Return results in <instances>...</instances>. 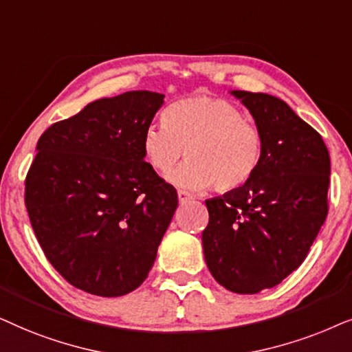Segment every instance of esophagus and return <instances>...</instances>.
<instances>
[{
    "label": "esophagus",
    "mask_w": 352,
    "mask_h": 352,
    "mask_svg": "<svg viewBox=\"0 0 352 352\" xmlns=\"http://www.w3.org/2000/svg\"><path fill=\"white\" fill-rule=\"evenodd\" d=\"M177 195H179V201H180L182 204H184V203H188L190 199H193V196H191V195L188 193V191L179 190V191H177Z\"/></svg>",
    "instance_id": "obj_1"
}]
</instances>
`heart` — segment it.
I'll list each match as a JSON object with an SVG mask.
<instances>
[{
  "instance_id": "1",
  "label": "heart",
  "mask_w": 352,
  "mask_h": 352,
  "mask_svg": "<svg viewBox=\"0 0 352 352\" xmlns=\"http://www.w3.org/2000/svg\"><path fill=\"white\" fill-rule=\"evenodd\" d=\"M166 124H151L142 138L149 166L164 173L186 154L188 161L167 175L185 190L233 191L245 186L259 170L264 138L246 122L240 107L227 100L188 96L164 112Z\"/></svg>"
}]
</instances>
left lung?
<instances>
[{
	"label": "left lung",
	"mask_w": 352,
	"mask_h": 352,
	"mask_svg": "<svg viewBox=\"0 0 352 352\" xmlns=\"http://www.w3.org/2000/svg\"><path fill=\"white\" fill-rule=\"evenodd\" d=\"M230 93L261 130L264 156L245 186L206 201L209 223L201 238L212 277L233 293L256 294L306 259L329 212L330 154L280 98Z\"/></svg>",
	"instance_id": "obj_1"
}]
</instances>
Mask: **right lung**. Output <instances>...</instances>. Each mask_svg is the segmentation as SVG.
Masks as SVG:
<instances>
[{
  "mask_svg": "<svg viewBox=\"0 0 352 352\" xmlns=\"http://www.w3.org/2000/svg\"><path fill=\"white\" fill-rule=\"evenodd\" d=\"M164 95L127 91L56 122L25 179L32 228L75 288L124 296L148 277L179 198L144 162L142 138Z\"/></svg>",
  "mask_w": 352,
  "mask_h": 352,
  "instance_id": "add662e5",
  "label": "right lung"
}]
</instances>
